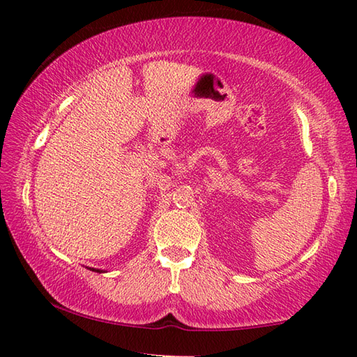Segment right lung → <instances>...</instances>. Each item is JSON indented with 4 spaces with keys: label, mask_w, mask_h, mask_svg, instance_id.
I'll use <instances>...</instances> for the list:
<instances>
[{
    "label": "right lung",
    "mask_w": 357,
    "mask_h": 357,
    "mask_svg": "<svg viewBox=\"0 0 357 357\" xmlns=\"http://www.w3.org/2000/svg\"><path fill=\"white\" fill-rule=\"evenodd\" d=\"M90 270H92V271H96V273H104L102 270H98V268H90Z\"/></svg>",
    "instance_id": "1"
}]
</instances>
